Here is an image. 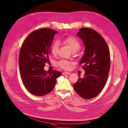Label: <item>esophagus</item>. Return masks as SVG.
<instances>
[{"label":"esophagus","mask_w":128,"mask_h":128,"mask_svg":"<svg viewBox=\"0 0 128 128\" xmlns=\"http://www.w3.org/2000/svg\"><path fill=\"white\" fill-rule=\"evenodd\" d=\"M70 72H63V75H66V74H70Z\"/></svg>","instance_id":"esophagus-1"}]
</instances>
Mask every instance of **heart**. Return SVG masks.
<instances>
[{
	"label": "heart",
	"instance_id": "1",
	"mask_svg": "<svg viewBox=\"0 0 128 128\" xmlns=\"http://www.w3.org/2000/svg\"><path fill=\"white\" fill-rule=\"evenodd\" d=\"M63 42L68 46L72 50V52H78L81 48V45L80 41L74 36H69L63 40ZM59 47L58 42L57 40L54 41L51 47V52L52 53L55 55L57 54ZM72 62L66 60H61L58 62V65L64 70H68L70 68Z\"/></svg>",
	"mask_w": 128,
	"mask_h": 128
}]
</instances>
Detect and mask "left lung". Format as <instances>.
I'll return each mask as SVG.
<instances>
[{
  "mask_svg": "<svg viewBox=\"0 0 128 128\" xmlns=\"http://www.w3.org/2000/svg\"><path fill=\"white\" fill-rule=\"evenodd\" d=\"M85 46L84 55L79 65L86 72L83 78L73 85L74 90L82 98L95 97L103 90L110 69V53L104 38L91 28L80 29L77 33Z\"/></svg>",
  "mask_w": 128,
  "mask_h": 128,
  "instance_id": "1",
  "label": "left lung"
}]
</instances>
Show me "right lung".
I'll return each instance as SVG.
<instances>
[{"instance_id":"obj_1","label":"right lung","mask_w":128,"mask_h":128,"mask_svg":"<svg viewBox=\"0 0 128 128\" xmlns=\"http://www.w3.org/2000/svg\"><path fill=\"white\" fill-rule=\"evenodd\" d=\"M49 28H40L32 32L21 46L19 54V67L22 83L32 94L44 96L54 89L56 79L61 72L44 70L55 34Z\"/></svg>"}]
</instances>
